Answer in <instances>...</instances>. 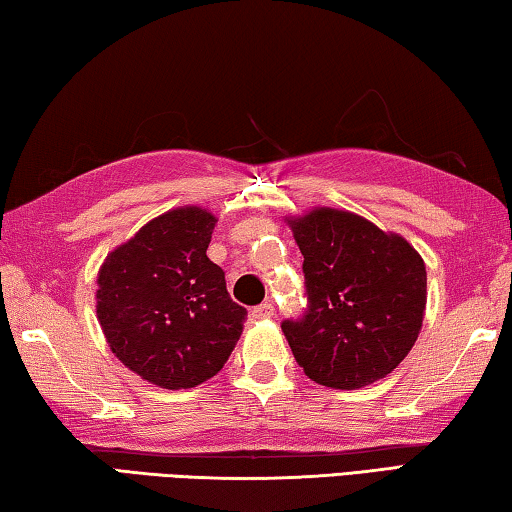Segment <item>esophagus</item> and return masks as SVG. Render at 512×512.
<instances>
[{"instance_id": "obj_1", "label": "esophagus", "mask_w": 512, "mask_h": 512, "mask_svg": "<svg viewBox=\"0 0 512 512\" xmlns=\"http://www.w3.org/2000/svg\"><path fill=\"white\" fill-rule=\"evenodd\" d=\"M250 316L257 318V320L273 318V316H275V307H273V302H271V300H266V302H262V305L253 307V311H250Z\"/></svg>"}]
</instances>
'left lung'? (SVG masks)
I'll return each instance as SVG.
<instances>
[{"label": "left lung", "instance_id": "obj_1", "mask_svg": "<svg viewBox=\"0 0 512 512\" xmlns=\"http://www.w3.org/2000/svg\"><path fill=\"white\" fill-rule=\"evenodd\" d=\"M307 307L282 332L300 368L329 388L368 386L400 366L418 339L427 271L415 248L352 212L320 210L291 221Z\"/></svg>", "mask_w": 512, "mask_h": 512}]
</instances>
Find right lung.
<instances>
[{
  "mask_svg": "<svg viewBox=\"0 0 512 512\" xmlns=\"http://www.w3.org/2000/svg\"><path fill=\"white\" fill-rule=\"evenodd\" d=\"M214 223L201 207H178L112 250L99 271L97 316L110 350L169 391L214 377L248 316L205 255Z\"/></svg>",
  "mask_w": 512,
  "mask_h": 512,
  "instance_id": "obj_1",
  "label": "right lung"
}]
</instances>
